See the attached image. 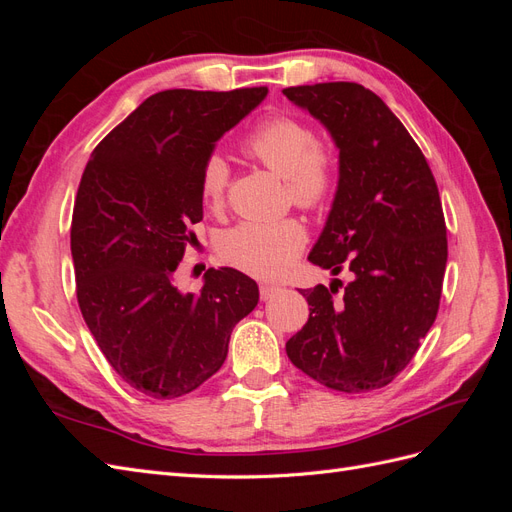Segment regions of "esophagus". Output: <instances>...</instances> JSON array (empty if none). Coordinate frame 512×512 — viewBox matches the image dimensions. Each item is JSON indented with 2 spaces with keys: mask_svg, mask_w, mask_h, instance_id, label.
Wrapping results in <instances>:
<instances>
[{
  "mask_svg": "<svg viewBox=\"0 0 512 512\" xmlns=\"http://www.w3.org/2000/svg\"><path fill=\"white\" fill-rule=\"evenodd\" d=\"M275 292H280V286L262 284V286H260V299H262V301H269Z\"/></svg>",
  "mask_w": 512,
  "mask_h": 512,
  "instance_id": "esophagus-1",
  "label": "esophagus"
}]
</instances>
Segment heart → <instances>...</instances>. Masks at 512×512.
I'll return each instance as SVG.
<instances>
[{
	"instance_id": "1",
	"label": "heart",
	"mask_w": 512,
	"mask_h": 512,
	"mask_svg": "<svg viewBox=\"0 0 512 512\" xmlns=\"http://www.w3.org/2000/svg\"><path fill=\"white\" fill-rule=\"evenodd\" d=\"M245 156L284 177L288 198L301 209H320L335 190V162L316 132L297 117L273 115L247 134ZM230 166L211 153L200 170V196L211 211L226 205ZM307 230L297 218L241 222L218 239L224 262L260 280L282 277L303 252Z\"/></svg>"
}]
</instances>
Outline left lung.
I'll return each instance as SVG.
<instances>
[{"label": "left lung", "instance_id": "left-lung-1", "mask_svg": "<svg viewBox=\"0 0 512 512\" xmlns=\"http://www.w3.org/2000/svg\"><path fill=\"white\" fill-rule=\"evenodd\" d=\"M284 96L339 147L337 194L309 260L333 275L352 271L346 286L301 290L309 318L286 342L288 359L327 389L376 391L406 369L438 316L448 258L438 185L374 91L337 81L286 87Z\"/></svg>", "mask_w": 512, "mask_h": 512}]
</instances>
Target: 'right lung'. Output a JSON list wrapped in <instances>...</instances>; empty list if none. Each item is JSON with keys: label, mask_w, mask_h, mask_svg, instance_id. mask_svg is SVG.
Listing matches in <instances>:
<instances>
[{"label": "right lung", "mask_w": 512, "mask_h": 512, "mask_svg": "<svg viewBox=\"0 0 512 512\" xmlns=\"http://www.w3.org/2000/svg\"><path fill=\"white\" fill-rule=\"evenodd\" d=\"M265 96L267 87L160 91L85 166L70 228L76 299L108 365L147 397L175 399L209 380L258 303L256 282L237 269H209L198 294L179 292L173 275L203 220L205 160Z\"/></svg>", "instance_id": "1"}]
</instances>
